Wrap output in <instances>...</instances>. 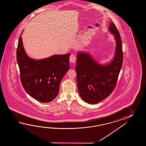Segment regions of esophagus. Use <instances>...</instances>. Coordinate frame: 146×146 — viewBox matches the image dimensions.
<instances>
[{
	"label": "esophagus",
	"mask_w": 146,
	"mask_h": 146,
	"mask_svg": "<svg viewBox=\"0 0 146 146\" xmlns=\"http://www.w3.org/2000/svg\"><path fill=\"white\" fill-rule=\"evenodd\" d=\"M69 61L72 63H75L76 62V57L74 55H71L69 57Z\"/></svg>",
	"instance_id": "34e87169"
}]
</instances>
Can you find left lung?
Masks as SVG:
<instances>
[{"label":"left lung","instance_id":"left-lung-1","mask_svg":"<svg viewBox=\"0 0 146 146\" xmlns=\"http://www.w3.org/2000/svg\"><path fill=\"white\" fill-rule=\"evenodd\" d=\"M109 31L116 40L114 56L109 64H100L87 52H79L77 55L78 89L82 99L89 104H96L111 94L123 65L121 37L114 23H110Z\"/></svg>","mask_w":146,"mask_h":146}]
</instances>
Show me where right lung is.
<instances>
[{
  "label": "right lung",
  "instance_id": "obj_1",
  "mask_svg": "<svg viewBox=\"0 0 146 146\" xmlns=\"http://www.w3.org/2000/svg\"><path fill=\"white\" fill-rule=\"evenodd\" d=\"M21 34L17 60L22 86L33 98L40 102H50L58 95L60 83L69 69L70 54L55 55L40 60L32 59L25 52Z\"/></svg>",
  "mask_w": 146,
  "mask_h": 146
}]
</instances>
